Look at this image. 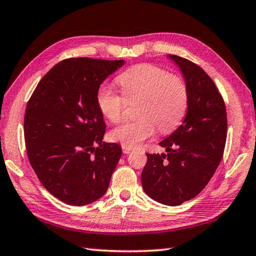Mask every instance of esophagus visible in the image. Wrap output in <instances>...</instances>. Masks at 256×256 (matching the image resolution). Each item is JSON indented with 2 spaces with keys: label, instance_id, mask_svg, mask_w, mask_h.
I'll return each mask as SVG.
<instances>
[{
  "label": "esophagus",
  "instance_id": "obj_1",
  "mask_svg": "<svg viewBox=\"0 0 256 256\" xmlns=\"http://www.w3.org/2000/svg\"><path fill=\"white\" fill-rule=\"evenodd\" d=\"M122 149H123L124 154H130L132 152V148L128 147V146H125V144H122Z\"/></svg>",
  "mask_w": 256,
  "mask_h": 256
}]
</instances>
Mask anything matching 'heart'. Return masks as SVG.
Wrapping results in <instances>:
<instances>
[{
    "instance_id": "b5f03b06",
    "label": "heart",
    "mask_w": 256,
    "mask_h": 256,
    "mask_svg": "<svg viewBox=\"0 0 256 256\" xmlns=\"http://www.w3.org/2000/svg\"><path fill=\"white\" fill-rule=\"evenodd\" d=\"M126 99L141 98L134 120L126 122L110 132L112 140L136 147L152 136L156 126L160 133L173 131L184 118L188 106V88L180 76L152 64H136L117 78ZM99 109L112 123L123 120L125 100L109 88L96 94Z\"/></svg>"
}]
</instances>
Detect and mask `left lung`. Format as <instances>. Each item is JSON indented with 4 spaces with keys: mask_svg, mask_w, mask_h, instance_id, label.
I'll return each instance as SVG.
<instances>
[{
    "mask_svg": "<svg viewBox=\"0 0 256 256\" xmlns=\"http://www.w3.org/2000/svg\"><path fill=\"white\" fill-rule=\"evenodd\" d=\"M188 88L186 118L160 141L166 154H147L141 173L144 192L160 204L176 206L192 200L212 179L226 140V104L216 83L198 64L170 54Z\"/></svg>",
    "mask_w": 256,
    "mask_h": 256,
    "instance_id": "obj_1",
    "label": "left lung"
}]
</instances>
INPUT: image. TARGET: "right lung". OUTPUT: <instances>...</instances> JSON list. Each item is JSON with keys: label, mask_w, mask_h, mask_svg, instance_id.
<instances>
[{"label": "right lung", "mask_w": 256, "mask_h": 256, "mask_svg": "<svg viewBox=\"0 0 256 256\" xmlns=\"http://www.w3.org/2000/svg\"><path fill=\"white\" fill-rule=\"evenodd\" d=\"M123 64L64 59L43 76L28 100V160L44 188L66 204L83 206L102 197L122 156L120 144L102 141L106 124L96 94Z\"/></svg>", "instance_id": "add662e5"}]
</instances>
